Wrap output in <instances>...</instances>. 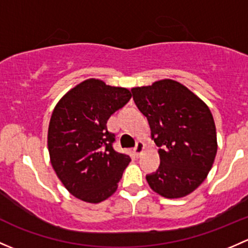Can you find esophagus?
<instances>
[{"instance_id":"obj_1","label":"esophagus","mask_w":248,"mask_h":248,"mask_svg":"<svg viewBox=\"0 0 248 248\" xmlns=\"http://www.w3.org/2000/svg\"><path fill=\"white\" fill-rule=\"evenodd\" d=\"M144 151H145V145L142 144L141 141H138L137 145H135V147L133 148V152H134V155H137V157H140Z\"/></svg>"}]
</instances>
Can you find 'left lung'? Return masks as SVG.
<instances>
[{
	"label": "left lung",
	"instance_id": "left-lung-1",
	"mask_svg": "<svg viewBox=\"0 0 248 248\" xmlns=\"http://www.w3.org/2000/svg\"><path fill=\"white\" fill-rule=\"evenodd\" d=\"M133 100L147 117L158 146L160 166L146 176L151 189L165 199L191 194L207 178L217 152L209 107L186 85L161 79L132 88Z\"/></svg>",
	"mask_w": 248,
	"mask_h": 248
}]
</instances>
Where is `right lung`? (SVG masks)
Masks as SVG:
<instances>
[{
	"mask_svg": "<svg viewBox=\"0 0 248 248\" xmlns=\"http://www.w3.org/2000/svg\"><path fill=\"white\" fill-rule=\"evenodd\" d=\"M132 97L127 88L89 78L56 104L48 124L49 161L67 191L87 203H100L117 189L129 155L115 152L107 121Z\"/></svg>",
	"mask_w": 248,
	"mask_h": 248,
	"instance_id": "1",
	"label": "right lung"
}]
</instances>
